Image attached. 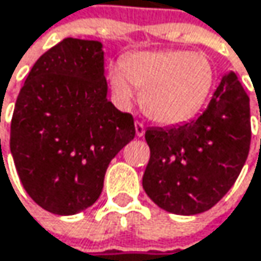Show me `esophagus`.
I'll use <instances>...</instances> for the list:
<instances>
[{
  "mask_svg": "<svg viewBox=\"0 0 261 261\" xmlns=\"http://www.w3.org/2000/svg\"><path fill=\"white\" fill-rule=\"evenodd\" d=\"M135 128H136V136H138V138H142V136L145 135V126H144V123L136 122V123H135Z\"/></svg>",
  "mask_w": 261,
  "mask_h": 261,
  "instance_id": "obj_1",
  "label": "esophagus"
}]
</instances>
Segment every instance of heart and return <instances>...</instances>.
<instances>
[{
  "label": "heart",
  "mask_w": 261,
  "mask_h": 261,
  "mask_svg": "<svg viewBox=\"0 0 261 261\" xmlns=\"http://www.w3.org/2000/svg\"><path fill=\"white\" fill-rule=\"evenodd\" d=\"M214 77L208 56L190 50L139 51L108 70L116 102L128 105L138 88L142 110L162 125L191 119L206 102Z\"/></svg>",
  "instance_id": "obj_1"
}]
</instances>
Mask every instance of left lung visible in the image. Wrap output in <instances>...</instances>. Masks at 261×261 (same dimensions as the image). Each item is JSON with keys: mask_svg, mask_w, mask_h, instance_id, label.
I'll list each match as a JSON object with an SVG mask.
<instances>
[{"mask_svg": "<svg viewBox=\"0 0 261 261\" xmlns=\"http://www.w3.org/2000/svg\"><path fill=\"white\" fill-rule=\"evenodd\" d=\"M150 161L142 185L162 210L194 216L211 210L237 180L251 145L249 97L226 73L196 119L145 132Z\"/></svg>", "mask_w": 261, "mask_h": 261, "instance_id": "1", "label": "left lung"}]
</instances>
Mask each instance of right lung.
Returning <instances> with one entry per match:
<instances>
[{"label":"right lung","mask_w":261,"mask_h":261,"mask_svg":"<svg viewBox=\"0 0 261 261\" xmlns=\"http://www.w3.org/2000/svg\"><path fill=\"white\" fill-rule=\"evenodd\" d=\"M99 41L65 38L32 67L10 125V153L27 194L73 216L100 196L111 159L135 139L133 116L108 99Z\"/></svg>","instance_id":"1"}]
</instances>
